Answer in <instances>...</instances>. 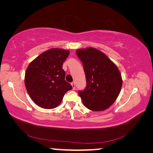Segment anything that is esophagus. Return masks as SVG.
I'll return each mask as SVG.
<instances>
[{
  "mask_svg": "<svg viewBox=\"0 0 153 153\" xmlns=\"http://www.w3.org/2000/svg\"><path fill=\"white\" fill-rule=\"evenodd\" d=\"M71 85L72 88H73V89H75V87H76V84H75V83L74 82L71 83Z\"/></svg>",
  "mask_w": 153,
  "mask_h": 153,
  "instance_id": "1",
  "label": "esophagus"
}]
</instances>
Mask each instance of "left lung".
Returning a JSON list of instances; mask_svg holds the SVG:
<instances>
[{
  "instance_id": "left-lung-1",
  "label": "left lung",
  "mask_w": 153,
  "mask_h": 153,
  "mask_svg": "<svg viewBox=\"0 0 153 153\" xmlns=\"http://www.w3.org/2000/svg\"><path fill=\"white\" fill-rule=\"evenodd\" d=\"M76 54L82 62L87 86L79 91L85 107L93 111H102L112 105L122 86V77L117 65L97 48H80Z\"/></svg>"
}]
</instances>
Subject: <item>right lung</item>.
Here are the masks:
<instances>
[{"instance_id": "right-lung-1", "label": "right lung", "mask_w": 153, "mask_h": 153, "mask_svg": "<svg viewBox=\"0 0 153 153\" xmlns=\"http://www.w3.org/2000/svg\"><path fill=\"white\" fill-rule=\"evenodd\" d=\"M69 51L51 48L33 60L25 74V86L34 103L51 109L61 102L65 93L72 89L65 80V72L62 68Z\"/></svg>"}]
</instances>
